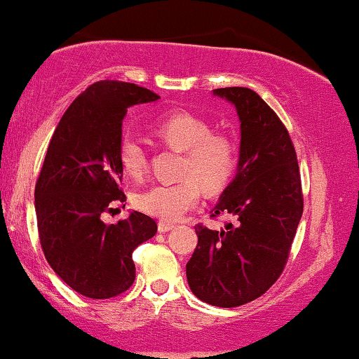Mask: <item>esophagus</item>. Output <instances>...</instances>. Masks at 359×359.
I'll return each instance as SVG.
<instances>
[{
  "instance_id": "obj_1",
  "label": "esophagus",
  "mask_w": 359,
  "mask_h": 359,
  "mask_svg": "<svg viewBox=\"0 0 359 359\" xmlns=\"http://www.w3.org/2000/svg\"><path fill=\"white\" fill-rule=\"evenodd\" d=\"M173 226H175V223H171V222H163V220L158 222V231H160V233H167V231H170Z\"/></svg>"
}]
</instances>
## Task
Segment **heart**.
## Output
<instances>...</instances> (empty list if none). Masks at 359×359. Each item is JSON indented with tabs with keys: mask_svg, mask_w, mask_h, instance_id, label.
I'll use <instances>...</instances> for the list:
<instances>
[{
	"mask_svg": "<svg viewBox=\"0 0 359 359\" xmlns=\"http://www.w3.org/2000/svg\"><path fill=\"white\" fill-rule=\"evenodd\" d=\"M149 129L165 147L183 152V158L180 181L154 184L134 197V205L144 214L176 220L197 204L201 188L207 194H217L231 181L238 163V145L230 134L214 129L209 119L189 111H171L155 118ZM118 158L129 178L141 180L147 173V150L136 139L126 136L119 141Z\"/></svg>",
	"mask_w": 359,
	"mask_h": 359,
	"instance_id": "b5f03b06",
	"label": "heart"
}]
</instances>
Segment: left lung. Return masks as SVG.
Wrapping results in <instances>:
<instances>
[{
	"label": "left lung",
	"mask_w": 359,
	"mask_h": 359,
	"mask_svg": "<svg viewBox=\"0 0 359 359\" xmlns=\"http://www.w3.org/2000/svg\"><path fill=\"white\" fill-rule=\"evenodd\" d=\"M214 93L236 107L241 121L238 175L210 217H235L225 230L196 225L199 241L186 264L197 298L236 308L262 296L287 266L303 215V189L288 129L256 92L225 87Z\"/></svg>",
	"instance_id": "obj_1"
}]
</instances>
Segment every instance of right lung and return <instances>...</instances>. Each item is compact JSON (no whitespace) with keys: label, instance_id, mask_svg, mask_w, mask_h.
<instances>
[{"label":"right lung","instance_id":"obj_1","mask_svg":"<svg viewBox=\"0 0 359 359\" xmlns=\"http://www.w3.org/2000/svg\"><path fill=\"white\" fill-rule=\"evenodd\" d=\"M157 93L121 81H98L60 119L35 183L41 251L74 292L92 299L115 298L136 278L133 252L157 233L141 212L107 225L103 215L124 205L118 147L131 105Z\"/></svg>","mask_w":359,"mask_h":359}]
</instances>
